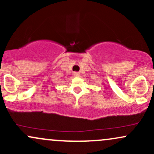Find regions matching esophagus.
<instances>
[{"mask_svg": "<svg viewBox=\"0 0 154 154\" xmlns=\"http://www.w3.org/2000/svg\"><path fill=\"white\" fill-rule=\"evenodd\" d=\"M73 76L74 77H79V72H75L73 73Z\"/></svg>", "mask_w": 154, "mask_h": 154, "instance_id": "34e87169", "label": "esophagus"}]
</instances>
